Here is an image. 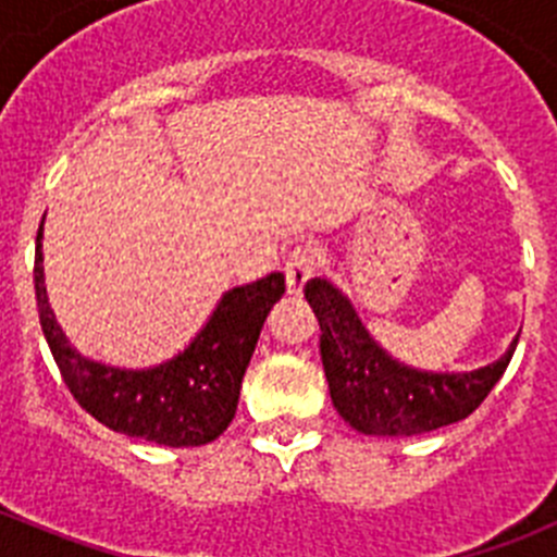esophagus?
I'll list each match as a JSON object with an SVG mask.
<instances>
[{
    "label": "esophagus",
    "instance_id": "34e87169",
    "mask_svg": "<svg viewBox=\"0 0 557 557\" xmlns=\"http://www.w3.org/2000/svg\"><path fill=\"white\" fill-rule=\"evenodd\" d=\"M284 273H287V289L293 295H301L307 282L314 275V250L309 245H298V248L289 253L287 264H284Z\"/></svg>",
    "mask_w": 557,
    "mask_h": 557
}]
</instances>
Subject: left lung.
<instances>
[{
  "label": "left lung",
  "instance_id": "left-lung-1",
  "mask_svg": "<svg viewBox=\"0 0 557 557\" xmlns=\"http://www.w3.org/2000/svg\"><path fill=\"white\" fill-rule=\"evenodd\" d=\"M321 323V359L334 410L362 435L410 437L469 418L508 368V351L474 371H421L379 346L348 295L329 278L304 289Z\"/></svg>",
  "mask_w": 557,
  "mask_h": 557
}]
</instances>
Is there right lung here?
Listing matches in <instances>:
<instances>
[{
	"label": "right lung",
	"instance_id": "right-lung-1",
	"mask_svg": "<svg viewBox=\"0 0 557 557\" xmlns=\"http://www.w3.org/2000/svg\"><path fill=\"white\" fill-rule=\"evenodd\" d=\"M44 225L36 236V301L44 337L77 405L108 430L152 444L203 446L228 430L256 339L284 295V275L223 293L189 346L150 368L106 366L77 351L49 307L44 284Z\"/></svg>",
	"mask_w": 557,
	"mask_h": 557
}]
</instances>
